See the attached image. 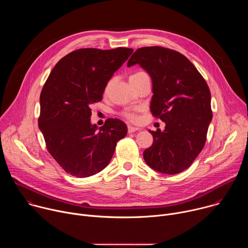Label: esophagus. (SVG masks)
Masks as SVG:
<instances>
[{
	"label": "esophagus",
	"instance_id": "esophagus-1",
	"mask_svg": "<svg viewBox=\"0 0 248 248\" xmlns=\"http://www.w3.org/2000/svg\"><path fill=\"white\" fill-rule=\"evenodd\" d=\"M127 129H128V132H129V133H132V132H135V131L139 130L140 128H139V127H136V126H133V125H128V126H127Z\"/></svg>",
	"mask_w": 248,
	"mask_h": 248
}]
</instances>
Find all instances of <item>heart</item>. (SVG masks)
<instances>
[{
	"label": "heart",
	"mask_w": 248,
	"mask_h": 248,
	"mask_svg": "<svg viewBox=\"0 0 248 248\" xmlns=\"http://www.w3.org/2000/svg\"><path fill=\"white\" fill-rule=\"evenodd\" d=\"M139 73H142V72H138V73H136V74H139ZM136 74H134V75H136ZM132 76H133V75H132ZM125 117H126L127 119H129V120H135V119H136L135 115L132 114V113H126V114H125Z\"/></svg>",
	"instance_id": "1"
}]
</instances>
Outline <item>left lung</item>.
Returning <instances> with one entry per match:
<instances>
[{"mask_svg": "<svg viewBox=\"0 0 248 248\" xmlns=\"http://www.w3.org/2000/svg\"><path fill=\"white\" fill-rule=\"evenodd\" d=\"M136 63L152 78L151 113L166 124L163 131L149 130L153 144L143 158L159 172L179 173L190 167L205 145L213 116L209 87L194 64L174 50L139 48L127 66Z\"/></svg>", "mask_w": 248, "mask_h": 248, "instance_id": "8db88e82", "label": "left lung"}]
</instances>
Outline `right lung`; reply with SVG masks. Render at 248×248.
<instances>
[{"label": "right lung", "instance_id": "1", "mask_svg": "<svg viewBox=\"0 0 248 248\" xmlns=\"http://www.w3.org/2000/svg\"><path fill=\"white\" fill-rule=\"evenodd\" d=\"M132 52L78 49L61 59L46 80L38 125L47 150L67 173L87 178L101 171L126 135L125 124L118 119H108L97 130L90 106L102 100L108 81Z\"/></svg>", "mask_w": 248, "mask_h": 248}]
</instances>
